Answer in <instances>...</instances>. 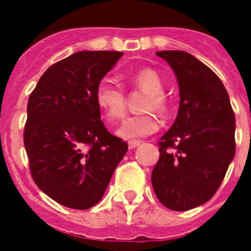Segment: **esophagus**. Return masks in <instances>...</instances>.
I'll return each mask as SVG.
<instances>
[{"instance_id":"1","label":"esophagus","mask_w":251,"mask_h":251,"mask_svg":"<svg viewBox=\"0 0 251 251\" xmlns=\"http://www.w3.org/2000/svg\"><path fill=\"white\" fill-rule=\"evenodd\" d=\"M139 145H141V142L139 141H130L129 143H127V147H129V150H134L137 149Z\"/></svg>"}]
</instances>
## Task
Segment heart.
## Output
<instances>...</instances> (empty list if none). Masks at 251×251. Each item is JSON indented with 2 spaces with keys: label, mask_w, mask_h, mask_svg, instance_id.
<instances>
[{
  "label": "heart",
  "mask_w": 251,
  "mask_h": 251,
  "mask_svg": "<svg viewBox=\"0 0 251 251\" xmlns=\"http://www.w3.org/2000/svg\"><path fill=\"white\" fill-rule=\"evenodd\" d=\"M130 83L138 87L139 90L149 94L143 110L145 112H156L164 116L169 110V102L164 92V83L160 75L153 69H141L127 75ZM96 104L105 116L108 121H117L124 117L126 110V99L124 91L109 78H104L98 84L95 92ZM159 129V122L155 114L147 113L142 116H133L126 118L117 129L118 137L124 139H139V138L151 135Z\"/></svg>",
  "instance_id": "obj_1"
}]
</instances>
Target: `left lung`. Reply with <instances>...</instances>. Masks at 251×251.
Returning <instances> with one entry per match:
<instances>
[{
  "mask_svg": "<svg viewBox=\"0 0 251 251\" xmlns=\"http://www.w3.org/2000/svg\"><path fill=\"white\" fill-rule=\"evenodd\" d=\"M156 56L175 72L179 106L161 137L151 181L167 208L187 211L210 201L223 182L236 152V118L226 87L208 66L182 50Z\"/></svg>",
  "mask_w": 251,
  "mask_h": 251,
  "instance_id": "left-lung-1",
  "label": "left lung"
}]
</instances>
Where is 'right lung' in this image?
<instances>
[{"instance_id":"obj_1","label":"right lung","mask_w":251,"mask_h":251,"mask_svg":"<svg viewBox=\"0 0 251 251\" xmlns=\"http://www.w3.org/2000/svg\"><path fill=\"white\" fill-rule=\"evenodd\" d=\"M122 56L82 50L52 65L27 104L25 147L39 189L62 206L88 210L102 198L127 143L100 121L95 92Z\"/></svg>"}]
</instances>
